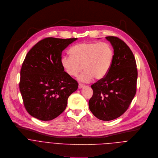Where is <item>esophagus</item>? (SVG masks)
<instances>
[{"instance_id":"obj_1","label":"esophagus","mask_w":158,"mask_h":158,"mask_svg":"<svg viewBox=\"0 0 158 158\" xmlns=\"http://www.w3.org/2000/svg\"><path fill=\"white\" fill-rule=\"evenodd\" d=\"M84 86H85V85L81 84V83H80L79 85H78V88H79V89H81V88H83Z\"/></svg>"}]
</instances>
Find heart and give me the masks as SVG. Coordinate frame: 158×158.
Segmentation results:
<instances>
[{"label":"heart","mask_w":158,"mask_h":158,"mask_svg":"<svg viewBox=\"0 0 158 158\" xmlns=\"http://www.w3.org/2000/svg\"><path fill=\"white\" fill-rule=\"evenodd\" d=\"M71 56H62L61 67L70 77H75L81 72L78 80L88 82L93 78L97 80L104 78L109 72L114 57L112 47L108 43L85 42L72 47Z\"/></svg>","instance_id":"heart-1"}]
</instances>
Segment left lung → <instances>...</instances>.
Masks as SVG:
<instances>
[{
    "label": "left lung",
    "instance_id": "1",
    "mask_svg": "<svg viewBox=\"0 0 158 158\" xmlns=\"http://www.w3.org/2000/svg\"><path fill=\"white\" fill-rule=\"evenodd\" d=\"M114 50L111 69L106 76L91 85L89 108L98 119L110 121L127 110L136 92V60L129 47L116 37H106Z\"/></svg>",
    "mask_w": 158,
    "mask_h": 158
}]
</instances>
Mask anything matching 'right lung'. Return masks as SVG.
Wrapping results in <instances>:
<instances>
[{"mask_svg": "<svg viewBox=\"0 0 158 158\" xmlns=\"http://www.w3.org/2000/svg\"><path fill=\"white\" fill-rule=\"evenodd\" d=\"M78 39L46 38L27 54L20 70V91L25 108L39 120L50 121L64 112L78 83L61 67V53Z\"/></svg>", "mask_w": 158, "mask_h": 158, "instance_id": "obj_1", "label": "right lung"}]
</instances>
